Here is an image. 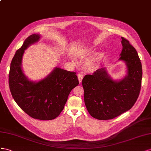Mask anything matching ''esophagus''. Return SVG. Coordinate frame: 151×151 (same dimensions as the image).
I'll return each mask as SVG.
<instances>
[{"label": "esophagus", "mask_w": 151, "mask_h": 151, "mask_svg": "<svg viewBox=\"0 0 151 151\" xmlns=\"http://www.w3.org/2000/svg\"><path fill=\"white\" fill-rule=\"evenodd\" d=\"M78 80H79V82L81 83V81H82V79H83V76L81 75V74H78Z\"/></svg>", "instance_id": "esophagus-1"}]
</instances>
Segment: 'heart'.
<instances>
[{
    "instance_id": "b5f03b06",
    "label": "heart",
    "mask_w": 151,
    "mask_h": 151,
    "mask_svg": "<svg viewBox=\"0 0 151 151\" xmlns=\"http://www.w3.org/2000/svg\"><path fill=\"white\" fill-rule=\"evenodd\" d=\"M92 51H93V49L90 48L87 50V52H85V53H83L82 54H79V55H83L86 54H89L91 53ZM101 57H102V54L101 53L97 54L92 59L88 60V61L87 62V63H86V68L88 69V70H92V69H93L96 66L98 61H99V59L101 58Z\"/></svg>"
}]
</instances>
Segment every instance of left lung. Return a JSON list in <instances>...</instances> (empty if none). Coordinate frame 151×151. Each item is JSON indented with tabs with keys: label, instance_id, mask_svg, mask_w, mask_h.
Returning <instances> with one entry per match:
<instances>
[{
	"label": "left lung",
	"instance_id": "8db88e82",
	"mask_svg": "<svg viewBox=\"0 0 151 151\" xmlns=\"http://www.w3.org/2000/svg\"><path fill=\"white\" fill-rule=\"evenodd\" d=\"M123 49L119 61L127 66L123 78L114 80L106 68L99 69L82 80L84 101L89 114L100 120L113 119L130 109L139 96L142 68L135 49L122 37Z\"/></svg>",
	"mask_w": 151,
	"mask_h": 151
}]
</instances>
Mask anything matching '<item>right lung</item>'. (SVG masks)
<instances>
[{"instance_id": "add662e5", "label": "right lung", "mask_w": 151, "mask_h": 151, "mask_svg": "<svg viewBox=\"0 0 151 151\" xmlns=\"http://www.w3.org/2000/svg\"><path fill=\"white\" fill-rule=\"evenodd\" d=\"M40 34L29 36L12 59L9 74V88L15 102L32 118L51 120L63 110L73 88L79 84L75 72L55 67L44 79L29 80L22 70L24 50L40 40Z\"/></svg>"}]
</instances>
